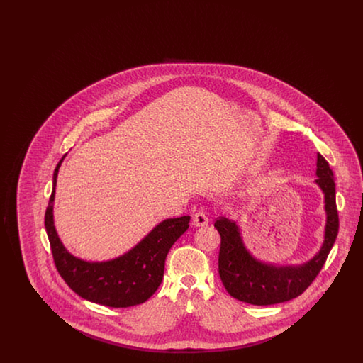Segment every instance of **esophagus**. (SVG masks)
Returning <instances> with one entry per match:
<instances>
[{"instance_id":"obj_1","label":"esophagus","mask_w":363,"mask_h":363,"mask_svg":"<svg viewBox=\"0 0 363 363\" xmlns=\"http://www.w3.org/2000/svg\"><path fill=\"white\" fill-rule=\"evenodd\" d=\"M193 225L196 227H203L208 225L207 213L204 211H199L193 215Z\"/></svg>"}]
</instances>
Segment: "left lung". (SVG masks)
<instances>
[{"mask_svg": "<svg viewBox=\"0 0 363 363\" xmlns=\"http://www.w3.org/2000/svg\"><path fill=\"white\" fill-rule=\"evenodd\" d=\"M315 184L324 191L327 225L320 252L302 265L275 267L255 259L242 241L237 222L220 216L215 227L220 234L219 275L233 298L257 306L291 301L303 293L324 267L339 233V213L333 172L325 157L317 154Z\"/></svg>", "mask_w": 363, "mask_h": 363, "instance_id": "obj_1", "label": "left lung"}]
</instances>
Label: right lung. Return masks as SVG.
Masks as SVG:
<instances>
[{
	"label": "right lung",
	"mask_w": 363,
	"mask_h": 363,
	"mask_svg": "<svg viewBox=\"0 0 363 363\" xmlns=\"http://www.w3.org/2000/svg\"><path fill=\"white\" fill-rule=\"evenodd\" d=\"M65 156L52 175V191L45 213V227L58 274L70 289L86 301L108 308H130L144 303L162 283L164 261L174 242L188 228L190 216L166 219L128 253L104 262L76 259L60 241L54 220L52 201L57 175Z\"/></svg>",
	"instance_id": "right-lung-1"
}]
</instances>
